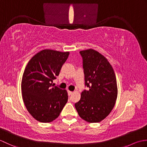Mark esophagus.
Listing matches in <instances>:
<instances>
[{
	"label": "esophagus",
	"instance_id": "34e87169",
	"mask_svg": "<svg viewBox=\"0 0 147 147\" xmlns=\"http://www.w3.org/2000/svg\"><path fill=\"white\" fill-rule=\"evenodd\" d=\"M67 92H68V95H72V94H73V92H71V91H69V90H68Z\"/></svg>",
	"mask_w": 147,
	"mask_h": 147
}]
</instances>
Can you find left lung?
Returning <instances> with one entry per match:
<instances>
[{
	"label": "left lung",
	"instance_id": "left-lung-1",
	"mask_svg": "<svg viewBox=\"0 0 147 147\" xmlns=\"http://www.w3.org/2000/svg\"><path fill=\"white\" fill-rule=\"evenodd\" d=\"M83 61L85 85L75 104L80 117L88 123H99L111 113L117 97L114 71L108 60L95 50L80 51Z\"/></svg>",
	"mask_w": 147,
	"mask_h": 147
}]
</instances>
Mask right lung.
<instances>
[{"label":"right lung","mask_w":147,"mask_h":147,"mask_svg":"<svg viewBox=\"0 0 147 147\" xmlns=\"http://www.w3.org/2000/svg\"><path fill=\"white\" fill-rule=\"evenodd\" d=\"M69 54L44 49L28 62L21 80V93L29 113L36 121L50 123L59 117L68 99L66 90L52 87Z\"/></svg>","instance_id":"add662e5"}]
</instances>
